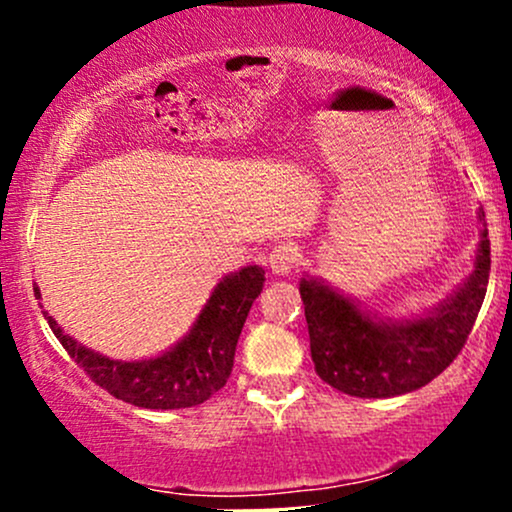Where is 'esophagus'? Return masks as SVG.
<instances>
[{"instance_id":"1","label":"esophagus","mask_w":512,"mask_h":512,"mask_svg":"<svg viewBox=\"0 0 512 512\" xmlns=\"http://www.w3.org/2000/svg\"><path fill=\"white\" fill-rule=\"evenodd\" d=\"M301 260V250L293 243H279L269 252V267L274 274H291Z\"/></svg>"}]
</instances>
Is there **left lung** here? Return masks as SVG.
<instances>
[{
    "instance_id": "1",
    "label": "left lung",
    "mask_w": 512,
    "mask_h": 512,
    "mask_svg": "<svg viewBox=\"0 0 512 512\" xmlns=\"http://www.w3.org/2000/svg\"><path fill=\"white\" fill-rule=\"evenodd\" d=\"M491 243L484 228L474 274L436 313L409 322H375L317 281H301L315 373L351 397H397L419 390L455 361L484 303Z\"/></svg>"
}]
</instances>
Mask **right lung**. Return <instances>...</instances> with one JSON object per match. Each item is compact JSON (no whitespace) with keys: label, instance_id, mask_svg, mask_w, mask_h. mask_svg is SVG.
<instances>
[{"label":"right lung","instance_id":"add662e5","mask_svg":"<svg viewBox=\"0 0 512 512\" xmlns=\"http://www.w3.org/2000/svg\"><path fill=\"white\" fill-rule=\"evenodd\" d=\"M262 284L260 267H245L226 276L211 293L192 332L168 354L149 361L125 363L93 354L67 337L48 313L43 315L76 366L115 399L142 409H185L207 402L226 385L240 330ZM35 293L40 296L38 286Z\"/></svg>","mask_w":512,"mask_h":512}]
</instances>
